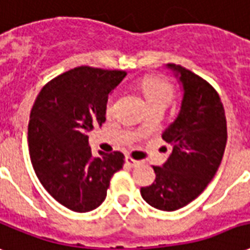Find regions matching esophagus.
<instances>
[{
    "label": "esophagus",
    "mask_w": 250,
    "mask_h": 250,
    "mask_svg": "<svg viewBox=\"0 0 250 250\" xmlns=\"http://www.w3.org/2000/svg\"><path fill=\"white\" fill-rule=\"evenodd\" d=\"M125 163H127V164H128V166H130V167H132V168L138 167V166L140 164L139 160H135V159L130 158V156H127V158H125Z\"/></svg>",
    "instance_id": "34e87169"
}]
</instances>
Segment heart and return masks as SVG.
<instances>
[{
  "instance_id": "b5f03b06",
  "label": "heart",
  "mask_w": 250,
  "mask_h": 250,
  "mask_svg": "<svg viewBox=\"0 0 250 250\" xmlns=\"http://www.w3.org/2000/svg\"><path fill=\"white\" fill-rule=\"evenodd\" d=\"M139 88L143 92L148 108L155 106H163L167 108L171 104L175 94L171 84L160 77H146L139 82ZM116 101H118V92L111 94L106 102L107 115L112 112Z\"/></svg>"
}]
</instances>
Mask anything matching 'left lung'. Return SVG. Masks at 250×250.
Instances as JSON below:
<instances>
[{
  "instance_id": "obj_1",
  "label": "left lung",
  "mask_w": 250,
  "mask_h": 250,
  "mask_svg": "<svg viewBox=\"0 0 250 250\" xmlns=\"http://www.w3.org/2000/svg\"><path fill=\"white\" fill-rule=\"evenodd\" d=\"M167 68L183 88L179 114L162 135L172 152L162 167H153L156 179L140 193L153 208L172 212L195 200L216 175L227 146V119L209 83L179 64Z\"/></svg>"
}]
</instances>
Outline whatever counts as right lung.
Masks as SVG:
<instances>
[{
	"label": "right lung",
	"instance_id": "obj_1",
	"mask_svg": "<svg viewBox=\"0 0 250 250\" xmlns=\"http://www.w3.org/2000/svg\"><path fill=\"white\" fill-rule=\"evenodd\" d=\"M127 75L120 70L81 66L50 81L30 112L27 142L33 168L46 191L74 212L104 201L122 152L92 156L87 132L106 120V102Z\"/></svg>",
	"mask_w": 250,
	"mask_h": 250
}]
</instances>
